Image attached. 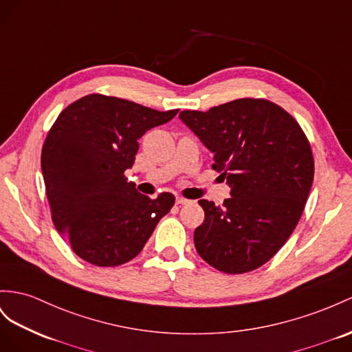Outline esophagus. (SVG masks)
Here are the masks:
<instances>
[{
  "mask_svg": "<svg viewBox=\"0 0 352 352\" xmlns=\"http://www.w3.org/2000/svg\"><path fill=\"white\" fill-rule=\"evenodd\" d=\"M190 201L188 199H186V197H182V196H177V199H175V204L177 205H186V204H188Z\"/></svg>",
  "mask_w": 352,
  "mask_h": 352,
  "instance_id": "1",
  "label": "esophagus"
}]
</instances>
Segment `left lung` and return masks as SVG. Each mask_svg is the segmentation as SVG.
Wrapping results in <instances>:
<instances>
[{"label": "left lung", "mask_w": 352, "mask_h": 352, "mask_svg": "<svg viewBox=\"0 0 352 352\" xmlns=\"http://www.w3.org/2000/svg\"><path fill=\"white\" fill-rule=\"evenodd\" d=\"M179 120L212 153V169L230 187L221 206L199 201L205 220L193 235L197 253L226 274L260 267L290 238L314 182L299 123L279 105L253 98L186 110Z\"/></svg>", "instance_id": "obj_1"}]
</instances>
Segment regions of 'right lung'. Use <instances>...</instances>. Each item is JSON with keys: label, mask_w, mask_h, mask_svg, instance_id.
Returning a JSON list of instances; mask_svg holds the SVG:
<instances>
[{"label": "right lung", "mask_w": 352, "mask_h": 352, "mask_svg": "<svg viewBox=\"0 0 352 352\" xmlns=\"http://www.w3.org/2000/svg\"><path fill=\"white\" fill-rule=\"evenodd\" d=\"M177 113L92 94L59 114L44 141L41 173L53 224L80 258L105 267L129 262L173 208V193L150 199L124 170L142 135Z\"/></svg>", "instance_id": "add662e5"}]
</instances>
